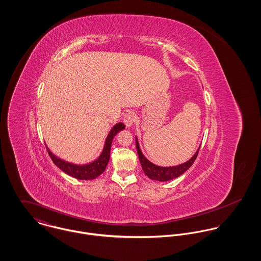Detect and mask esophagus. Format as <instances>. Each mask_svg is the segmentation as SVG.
Returning a JSON list of instances; mask_svg holds the SVG:
<instances>
[{
  "instance_id": "34e87169",
  "label": "esophagus",
  "mask_w": 261,
  "mask_h": 261,
  "mask_svg": "<svg viewBox=\"0 0 261 261\" xmlns=\"http://www.w3.org/2000/svg\"><path fill=\"white\" fill-rule=\"evenodd\" d=\"M122 120H123V123L125 124V126H127V127L132 126L135 123V121H136V114H135V112H125L124 115H123Z\"/></svg>"
}]
</instances>
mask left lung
Segmentation results:
<instances>
[{
	"label": "left lung",
	"mask_w": 261,
	"mask_h": 261,
	"mask_svg": "<svg viewBox=\"0 0 261 261\" xmlns=\"http://www.w3.org/2000/svg\"><path fill=\"white\" fill-rule=\"evenodd\" d=\"M136 145H137V150H138V154H139V159L142 165V168L145 172V174L149 177L151 180H155V181H160V182H166V181H170L172 179H175L179 176H181L182 174H184L187 170L193 165V163L195 162L198 153H199V149L197 150V152L193 155L192 159H190L188 162L176 166V167H169V168H163V167H159L153 165L152 163H150L148 161L145 155L142 153L138 140H136Z\"/></svg>",
	"instance_id": "left-lung-1"
}]
</instances>
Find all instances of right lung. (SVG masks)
Masks as SVG:
<instances>
[{
    "mask_svg": "<svg viewBox=\"0 0 261 261\" xmlns=\"http://www.w3.org/2000/svg\"><path fill=\"white\" fill-rule=\"evenodd\" d=\"M123 128H124V124L121 122L115 124L112 127L111 133L109 134V136L107 138L106 145H105V148H103L101 154L99 155V158L96 161H94L93 163L88 164V165L77 166L73 164H69V163L64 162V161L58 159L57 156H55L47 147H46V149H47V151H48L51 160L53 161V163L67 175L74 177L79 180H93L105 172V170L108 166V163L110 161V156H111L112 140H113L114 136L119 130H121Z\"/></svg>",
    "mask_w": 261,
    "mask_h": 261,
    "instance_id": "right-lung-1",
    "label": "right lung"
}]
</instances>
